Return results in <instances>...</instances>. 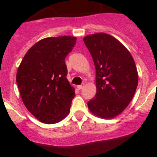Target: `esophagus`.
Instances as JSON below:
<instances>
[{
  "label": "esophagus",
  "instance_id": "obj_1",
  "mask_svg": "<svg viewBox=\"0 0 157 157\" xmlns=\"http://www.w3.org/2000/svg\"><path fill=\"white\" fill-rule=\"evenodd\" d=\"M83 87H84V85H81V86H78L77 88H78V90H81L83 88Z\"/></svg>",
  "mask_w": 157,
  "mask_h": 157
}]
</instances>
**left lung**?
I'll return each mask as SVG.
<instances>
[{
  "label": "left lung",
  "instance_id": "1",
  "mask_svg": "<svg viewBox=\"0 0 157 157\" xmlns=\"http://www.w3.org/2000/svg\"><path fill=\"white\" fill-rule=\"evenodd\" d=\"M83 41L96 68L97 93L89 109L102 119L115 118L128 106L138 86L134 59L120 41L105 33L87 35Z\"/></svg>",
  "mask_w": 157,
  "mask_h": 157
}]
</instances>
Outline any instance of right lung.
I'll use <instances>...</instances> for the list:
<instances>
[{
	"label": "right lung",
	"mask_w": 157,
	"mask_h": 157,
	"mask_svg": "<svg viewBox=\"0 0 157 157\" xmlns=\"http://www.w3.org/2000/svg\"><path fill=\"white\" fill-rule=\"evenodd\" d=\"M76 37H46L27 52L18 67L16 82L22 101L36 119L46 124L63 120L70 112L75 88L67 79L65 57Z\"/></svg>",
	"instance_id": "add662e5"
}]
</instances>
